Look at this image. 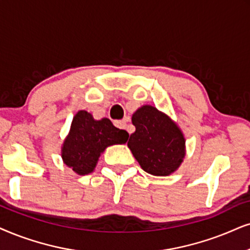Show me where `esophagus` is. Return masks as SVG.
<instances>
[{
  "label": "esophagus",
  "mask_w": 250,
  "mask_h": 250,
  "mask_svg": "<svg viewBox=\"0 0 250 250\" xmlns=\"http://www.w3.org/2000/svg\"><path fill=\"white\" fill-rule=\"evenodd\" d=\"M128 121H129V118L120 120V121H115V127H118L120 129H125V128H127Z\"/></svg>",
  "instance_id": "obj_1"
}]
</instances>
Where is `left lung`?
I'll return each instance as SVG.
<instances>
[{
	"label": "left lung",
	"instance_id": "left-lung-1",
	"mask_svg": "<svg viewBox=\"0 0 250 250\" xmlns=\"http://www.w3.org/2000/svg\"><path fill=\"white\" fill-rule=\"evenodd\" d=\"M131 122L136 130L128 147L143 170L156 176L174 173L186 157V138L176 122L151 105L141 106Z\"/></svg>",
	"mask_w": 250,
	"mask_h": 250
}]
</instances>
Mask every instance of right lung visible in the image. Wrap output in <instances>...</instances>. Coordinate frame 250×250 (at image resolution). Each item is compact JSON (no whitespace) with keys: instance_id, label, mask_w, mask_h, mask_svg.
Wrapping results in <instances>:
<instances>
[{"instance_id":"right-lung-1","label":"right lung","mask_w":250,"mask_h":250,"mask_svg":"<svg viewBox=\"0 0 250 250\" xmlns=\"http://www.w3.org/2000/svg\"><path fill=\"white\" fill-rule=\"evenodd\" d=\"M128 137V132L114 127L109 119L94 120L91 113L78 110L63 141L62 160L76 174L87 175L96 168L107 147L127 143Z\"/></svg>"}]
</instances>
